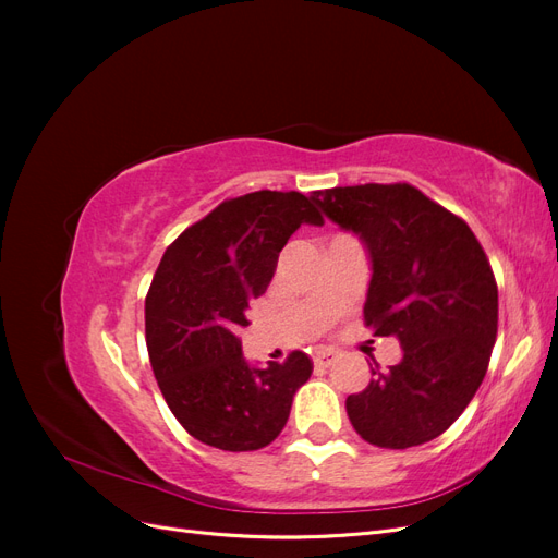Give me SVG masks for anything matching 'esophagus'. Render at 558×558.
<instances>
[{
	"instance_id": "1",
	"label": "esophagus",
	"mask_w": 558,
	"mask_h": 558,
	"mask_svg": "<svg viewBox=\"0 0 558 558\" xmlns=\"http://www.w3.org/2000/svg\"><path fill=\"white\" fill-rule=\"evenodd\" d=\"M337 359H340V353L332 351V349H318L314 351V363L320 367H330Z\"/></svg>"
}]
</instances>
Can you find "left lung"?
<instances>
[{"mask_svg": "<svg viewBox=\"0 0 558 558\" xmlns=\"http://www.w3.org/2000/svg\"><path fill=\"white\" fill-rule=\"evenodd\" d=\"M312 202L365 246V324L402 349L400 363L373 369L365 391L347 398L351 426L384 449L435 440L477 393L496 342L498 289L484 248L410 183L344 185Z\"/></svg>", "mask_w": 558, "mask_h": 558, "instance_id": "8db88e82", "label": "left lung"}]
</instances>
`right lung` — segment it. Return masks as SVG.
I'll return each mask as SVG.
<instances>
[{"mask_svg": "<svg viewBox=\"0 0 558 558\" xmlns=\"http://www.w3.org/2000/svg\"><path fill=\"white\" fill-rule=\"evenodd\" d=\"M305 223L324 226L312 197L256 191L226 199L165 251L146 295V347L165 402L199 442L267 447L312 375L302 351L251 365L238 337L248 302L267 291L281 248Z\"/></svg>", "mask_w": 558, "mask_h": 558, "instance_id": "add662e5", "label": "right lung"}]
</instances>
